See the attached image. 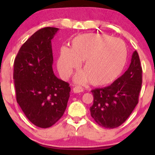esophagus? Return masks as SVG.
I'll use <instances>...</instances> for the list:
<instances>
[{"mask_svg": "<svg viewBox=\"0 0 155 155\" xmlns=\"http://www.w3.org/2000/svg\"><path fill=\"white\" fill-rule=\"evenodd\" d=\"M73 92L74 93H79V92H83V89L81 87H74L73 88Z\"/></svg>", "mask_w": 155, "mask_h": 155, "instance_id": "obj_1", "label": "esophagus"}]
</instances>
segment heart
Instances as JSON below:
<instances>
[{"label":"heart","instance_id":"1","mask_svg":"<svg viewBox=\"0 0 155 155\" xmlns=\"http://www.w3.org/2000/svg\"><path fill=\"white\" fill-rule=\"evenodd\" d=\"M127 58V47L122 40L89 33L74 38L71 49H60L58 68L62 77L66 79L84 61V72L76 74L75 82L82 84L89 80L93 86H102L111 83L122 73Z\"/></svg>","mask_w":155,"mask_h":155}]
</instances>
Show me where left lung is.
Segmentation results:
<instances>
[{"label":"left lung","mask_w":155,"mask_h":155,"mask_svg":"<svg viewBox=\"0 0 155 155\" xmlns=\"http://www.w3.org/2000/svg\"><path fill=\"white\" fill-rule=\"evenodd\" d=\"M142 84V68L138 52L133 53L127 71L109 86L92 90L90 114L106 128H115L125 122L138 103Z\"/></svg>","instance_id":"1"}]
</instances>
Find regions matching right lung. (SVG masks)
Segmentation results:
<instances>
[{
    "label": "right lung",
    "mask_w": 155,
    "mask_h": 155,
    "mask_svg": "<svg viewBox=\"0 0 155 155\" xmlns=\"http://www.w3.org/2000/svg\"><path fill=\"white\" fill-rule=\"evenodd\" d=\"M58 30L47 27L35 32L19 49L14 64L17 103L27 118L41 128L61 118L70 97L69 84L52 69L51 40Z\"/></svg>",
    "instance_id": "add662e5"
}]
</instances>
